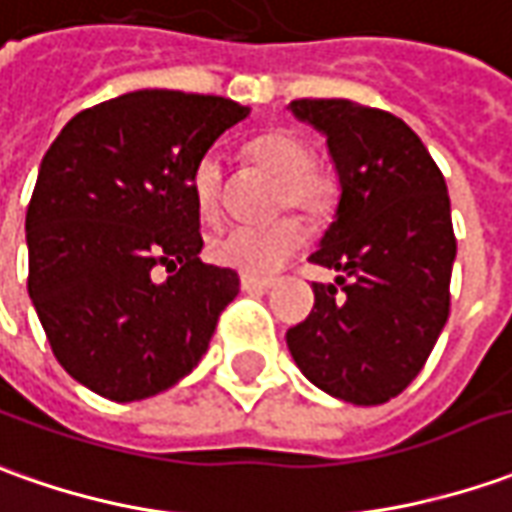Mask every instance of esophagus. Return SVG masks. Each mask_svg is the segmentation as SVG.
Returning a JSON list of instances; mask_svg holds the SVG:
<instances>
[{"label": "esophagus", "instance_id": "obj_1", "mask_svg": "<svg viewBox=\"0 0 512 512\" xmlns=\"http://www.w3.org/2000/svg\"><path fill=\"white\" fill-rule=\"evenodd\" d=\"M271 285H274L271 277H249V274H243L241 277L243 291H269Z\"/></svg>", "mask_w": 512, "mask_h": 512}]
</instances>
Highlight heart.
<instances>
[{
	"label": "heart",
	"instance_id": "b5f03b06",
	"mask_svg": "<svg viewBox=\"0 0 512 512\" xmlns=\"http://www.w3.org/2000/svg\"><path fill=\"white\" fill-rule=\"evenodd\" d=\"M243 159L255 168L277 176L274 210L291 207L305 221H322L333 207L336 182L328 170L314 159L311 145L291 131L271 128L252 137L243 145ZM190 193L198 218L204 224L218 221L224 201V173L221 165L204 156L190 173ZM302 246V227L294 218H280L260 227H229L215 232L207 243V255L227 269L249 277H263L283 266L288 257Z\"/></svg>",
	"mask_w": 512,
	"mask_h": 512
}]
</instances>
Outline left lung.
<instances>
[{"instance_id":"obj_1","label":"left lung","mask_w":512,"mask_h":512,"mask_svg":"<svg viewBox=\"0 0 512 512\" xmlns=\"http://www.w3.org/2000/svg\"><path fill=\"white\" fill-rule=\"evenodd\" d=\"M288 109L328 139L342 196L311 263L342 274L314 283V311L285 342L314 387L378 406L415 381L448 319L457 238L446 179L389 111L308 97Z\"/></svg>"}]
</instances>
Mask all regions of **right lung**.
I'll list each match as a JSON object with an SVG mask.
<instances>
[{"label":"right lung","mask_w":512,"mask_h":512,"mask_svg":"<svg viewBox=\"0 0 512 512\" xmlns=\"http://www.w3.org/2000/svg\"><path fill=\"white\" fill-rule=\"evenodd\" d=\"M246 117L227 97L142 89L75 114L41 159L27 291L58 364L97 395L131 403L182 381L238 297V271L198 257L190 173Z\"/></svg>","instance_id":"obj_1"}]
</instances>
